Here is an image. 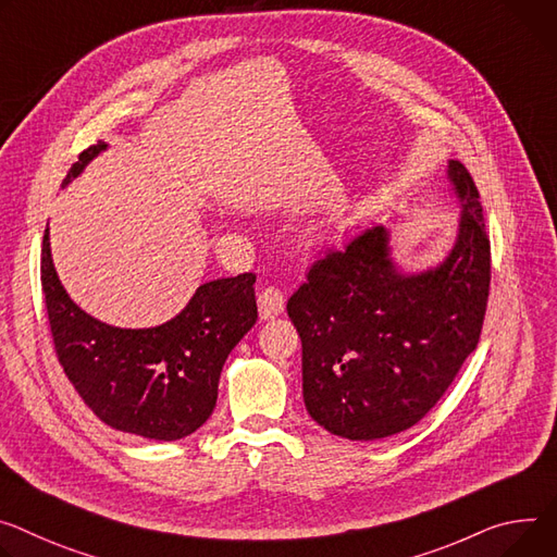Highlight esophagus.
<instances>
[{
    "mask_svg": "<svg viewBox=\"0 0 557 557\" xmlns=\"http://www.w3.org/2000/svg\"><path fill=\"white\" fill-rule=\"evenodd\" d=\"M258 309H260V318L262 320H273L284 311V295L282 290L267 286L260 290L258 295Z\"/></svg>",
    "mask_w": 557,
    "mask_h": 557,
    "instance_id": "34e87169",
    "label": "esophagus"
}]
</instances>
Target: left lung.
Wrapping results in <instances>:
<instances>
[{"instance_id":"1","label":"left lung","mask_w":557,"mask_h":557,"mask_svg":"<svg viewBox=\"0 0 557 557\" xmlns=\"http://www.w3.org/2000/svg\"><path fill=\"white\" fill-rule=\"evenodd\" d=\"M446 177L462 211L437 267L401 271L375 226L318 260L288 299L307 411L333 435L369 442L411 429L478 346L491 244L469 171L448 160Z\"/></svg>"}]
</instances>
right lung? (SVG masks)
Returning a JSON list of instances; mask_svg holds the SVG:
<instances>
[{
	"label": "right lung",
	"mask_w": 557,
	"mask_h": 557,
	"mask_svg": "<svg viewBox=\"0 0 557 557\" xmlns=\"http://www.w3.org/2000/svg\"><path fill=\"white\" fill-rule=\"evenodd\" d=\"M88 146L69 171V186L107 150ZM48 226L41 244V290L55 350L86 407L115 431L173 442L205 424L218 401L222 367L258 320L256 275L201 284L169 322L120 329L82 311L62 286Z\"/></svg>",
	"instance_id": "right-lung-1"
}]
</instances>
